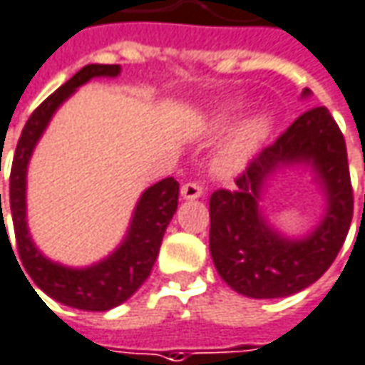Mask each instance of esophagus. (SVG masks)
I'll return each mask as SVG.
<instances>
[{"instance_id":"1","label":"esophagus","mask_w":365,"mask_h":365,"mask_svg":"<svg viewBox=\"0 0 365 365\" xmlns=\"http://www.w3.org/2000/svg\"><path fill=\"white\" fill-rule=\"evenodd\" d=\"M202 193H203V190H202V185H200V183L190 182V183H183V185H182V197H183V200H197V197H200Z\"/></svg>"}]
</instances>
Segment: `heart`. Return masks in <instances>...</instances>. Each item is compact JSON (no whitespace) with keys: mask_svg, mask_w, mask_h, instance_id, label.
I'll use <instances>...</instances> for the list:
<instances>
[{"mask_svg":"<svg viewBox=\"0 0 365 365\" xmlns=\"http://www.w3.org/2000/svg\"><path fill=\"white\" fill-rule=\"evenodd\" d=\"M232 110L230 108H220L210 113V118L205 120V130L220 131L232 121ZM272 130V118L267 113H255L254 118L242 121L235 128L230 138L224 141V145L214 155V172L220 175H232L240 172L244 168L247 160L254 153Z\"/></svg>","mask_w":365,"mask_h":365,"instance_id":"1","label":"heart"}]
</instances>
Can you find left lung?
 I'll list each match as a JSON object with an SVG mask.
<instances>
[{"label":"left lung","mask_w":365,"mask_h":365,"mask_svg":"<svg viewBox=\"0 0 365 365\" xmlns=\"http://www.w3.org/2000/svg\"><path fill=\"white\" fill-rule=\"evenodd\" d=\"M302 96L307 98L309 89ZM286 165L312 167L327 197L320 224L302 238L279 235L259 205L269 178ZM235 185L210 197V252L225 284L242 296L272 299L318 282L346 242L354 215L346 141L329 111L302 113L255 155Z\"/></svg>","instance_id":"left-lung-1"}]
</instances>
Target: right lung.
<instances>
[{
	"label": "right lung",
	"instance_id": "obj_1",
	"mask_svg": "<svg viewBox=\"0 0 365 365\" xmlns=\"http://www.w3.org/2000/svg\"><path fill=\"white\" fill-rule=\"evenodd\" d=\"M120 71V66L91 63L79 69L58 91H53L29 115L26 128L21 131V138L17 141L11 175H9V205H11V217L16 230L17 252L26 272L43 294L58 299L59 304L86 309V312H106L120 306L128 297L133 296L138 287L148 279L151 267L155 264V257L160 254L165 227L172 222L178 210L180 183L173 178H165L141 193L140 202L131 215L128 234L106 259L88 267H68L46 257L37 250V245L29 235L26 203L27 165L37 141L43 135L59 106L71 98V93L79 86L88 83L89 79L118 78ZM0 215L1 232H6L7 235L6 220L1 214V195Z\"/></svg>",
	"mask_w": 365,
	"mask_h": 365
}]
</instances>
